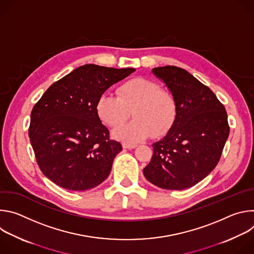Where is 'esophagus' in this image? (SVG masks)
<instances>
[{"mask_svg": "<svg viewBox=\"0 0 254 254\" xmlns=\"http://www.w3.org/2000/svg\"><path fill=\"white\" fill-rule=\"evenodd\" d=\"M136 147L135 143H130V142H123V148L124 149H128V150H131V149H134Z\"/></svg>", "mask_w": 254, "mask_h": 254, "instance_id": "1", "label": "esophagus"}]
</instances>
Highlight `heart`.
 <instances>
[{"label": "heart", "mask_w": 254, "mask_h": 254, "mask_svg": "<svg viewBox=\"0 0 254 254\" xmlns=\"http://www.w3.org/2000/svg\"><path fill=\"white\" fill-rule=\"evenodd\" d=\"M118 96L103 93L96 102L99 120L111 127L122 126L132 110L134 120L115 130V135L127 141H138L166 134L177 118L174 95L150 79L136 77L123 83Z\"/></svg>", "instance_id": "heart-1"}]
</instances>
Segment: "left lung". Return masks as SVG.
<instances>
[{
  "label": "left lung",
  "mask_w": 254,
  "mask_h": 254,
  "mask_svg": "<svg viewBox=\"0 0 254 254\" xmlns=\"http://www.w3.org/2000/svg\"><path fill=\"white\" fill-rule=\"evenodd\" d=\"M177 102V118L166 136L153 143L154 154L143 175L167 190L190 188L218 164L229 135L224 105L188 71L177 66L153 69Z\"/></svg>",
  "instance_id": "1"
}]
</instances>
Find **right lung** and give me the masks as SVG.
I'll return each mask as SVG.
<instances>
[{
	"label": "right lung",
	"mask_w": 254,
	"mask_h": 254,
	"mask_svg": "<svg viewBox=\"0 0 254 254\" xmlns=\"http://www.w3.org/2000/svg\"><path fill=\"white\" fill-rule=\"evenodd\" d=\"M134 68L86 64L54 82L33 107L29 137L37 164L53 183L70 191L98 186L123 150L96 114V102Z\"/></svg>",
	"instance_id": "1"
}]
</instances>
